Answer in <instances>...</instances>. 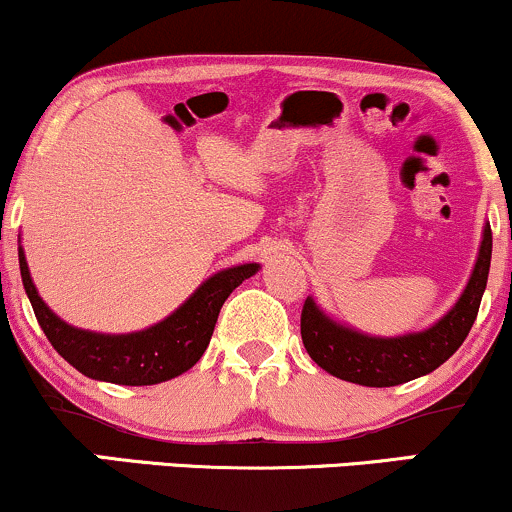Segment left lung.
Segmentation results:
<instances>
[{
    "label": "left lung",
    "mask_w": 512,
    "mask_h": 512,
    "mask_svg": "<svg viewBox=\"0 0 512 512\" xmlns=\"http://www.w3.org/2000/svg\"><path fill=\"white\" fill-rule=\"evenodd\" d=\"M491 245V226H486L467 289L455 308L426 332L395 339L368 337L332 322L330 317L322 315L313 298H308L301 310L305 351L327 373L366 387L402 385L431 373L460 349L477 320L481 296L489 279Z\"/></svg>",
    "instance_id": "8db88e82"
}]
</instances>
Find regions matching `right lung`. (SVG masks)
Instances as JSON below:
<instances>
[{"instance_id": "add662e5", "label": "right lung", "mask_w": 512, "mask_h": 512, "mask_svg": "<svg viewBox=\"0 0 512 512\" xmlns=\"http://www.w3.org/2000/svg\"><path fill=\"white\" fill-rule=\"evenodd\" d=\"M19 264L33 313L57 354L88 378L115 385H156L190 370L207 351L223 301L260 269L257 264L223 269L204 281L173 315L144 332L96 334L69 327L43 303L21 248Z\"/></svg>"}]
</instances>
